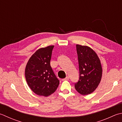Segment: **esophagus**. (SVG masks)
Here are the masks:
<instances>
[{
	"mask_svg": "<svg viewBox=\"0 0 122 122\" xmlns=\"http://www.w3.org/2000/svg\"><path fill=\"white\" fill-rule=\"evenodd\" d=\"M69 79V77H68V76H67V77H66V78H64L63 79V80H68Z\"/></svg>",
	"mask_w": 122,
	"mask_h": 122,
	"instance_id": "obj_1",
	"label": "esophagus"
}]
</instances>
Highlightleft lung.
I'll return each instance as SVG.
<instances>
[{
	"mask_svg": "<svg viewBox=\"0 0 122 122\" xmlns=\"http://www.w3.org/2000/svg\"><path fill=\"white\" fill-rule=\"evenodd\" d=\"M78 54L79 80L75 83L77 91L82 95L94 92L98 86L102 77L101 61L94 50L86 45H76Z\"/></svg>",
	"mask_w": 122,
	"mask_h": 122,
	"instance_id": "8db88e82",
	"label": "left lung"
}]
</instances>
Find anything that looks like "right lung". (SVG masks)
I'll return each instance as SVG.
<instances>
[{
	"instance_id": "1",
	"label": "right lung",
	"mask_w": 122,
	"mask_h": 122,
	"mask_svg": "<svg viewBox=\"0 0 122 122\" xmlns=\"http://www.w3.org/2000/svg\"><path fill=\"white\" fill-rule=\"evenodd\" d=\"M54 46L50 45L37 50L26 66L25 76L27 85L39 96H49L59 86V80L50 66Z\"/></svg>"
}]
</instances>
